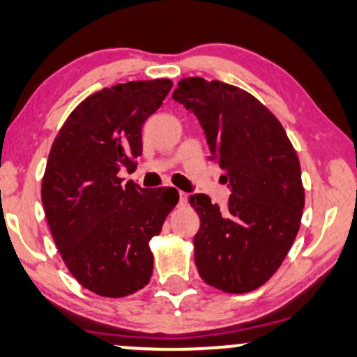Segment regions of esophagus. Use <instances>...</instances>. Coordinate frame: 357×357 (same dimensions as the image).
Segmentation results:
<instances>
[{
	"label": "esophagus",
	"instance_id": "obj_1",
	"mask_svg": "<svg viewBox=\"0 0 357 357\" xmlns=\"http://www.w3.org/2000/svg\"><path fill=\"white\" fill-rule=\"evenodd\" d=\"M179 204H181L183 207L188 204V194H186V192L179 191Z\"/></svg>",
	"mask_w": 357,
	"mask_h": 357
}]
</instances>
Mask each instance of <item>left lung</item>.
<instances>
[{
	"instance_id": "1",
	"label": "left lung",
	"mask_w": 357,
	"mask_h": 357,
	"mask_svg": "<svg viewBox=\"0 0 357 357\" xmlns=\"http://www.w3.org/2000/svg\"><path fill=\"white\" fill-rule=\"evenodd\" d=\"M204 128L211 160L231 188L227 209L206 194L189 197L201 227L194 260L207 285L249 293L283 264L305 207L300 160L277 116L245 90L186 77L173 92Z\"/></svg>"
}]
</instances>
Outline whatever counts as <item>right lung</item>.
<instances>
[{
	"label": "right lung",
	"mask_w": 357,
	"mask_h": 357,
	"mask_svg": "<svg viewBox=\"0 0 357 357\" xmlns=\"http://www.w3.org/2000/svg\"><path fill=\"white\" fill-rule=\"evenodd\" d=\"M169 79L116 84L80 102L49 151L44 212L66 267L87 290L123 298L150 283V241L178 204L174 188L123 183L142 155V126L169 93Z\"/></svg>",
	"instance_id": "add662e5"
}]
</instances>
